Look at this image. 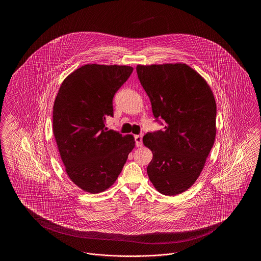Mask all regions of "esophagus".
I'll use <instances>...</instances> for the list:
<instances>
[{"label":"esophagus","mask_w":261,"mask_h":261,"mask_svg":"<svg viewBox=\"0 0 261 261\" xmlns=\"http://www.w3.org/2000/svg\"><path fill=\"white\" fill-rule=\"evenodd\" d=\"M135 142H136L137 147H141L143 145V135H136Z\"/></svg>","instance_id":"esophagus-1"}]
</instances>
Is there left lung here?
<instances>
[{"instance_id":"8db88e82","label":"left lung","mask_w":261,"mask_h":261,"mask_svg":"<svg viewBox=\"0 0 261 261\" xmlns=\"http://www.w3.org/2000/svg\"><path fill=\"white\" fill-rule=\"evenodd\" d=\"M136 70L155 120L164 121L162 130L143 138L153 154L147 167L149 180L162 195L181 194L199 178L214 144L212 91L185 63L137 65Z\"/></svg>"}]
</instances>
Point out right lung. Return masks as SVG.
Returning a JSON list of instances; mask_svg holds the SVG:
<instances>
[{
	"label": "right lung",
	"instance_id": "obj_1",
	"mask_svg": "<svg viewBox=\"0 0 261 261\" xmlns=\"http://www.w3.org/2000/svg\"><path fill=\"white\" fill-rule=\"evenodd\" d=\"M133 72L126 65L86 64L62 82L53 110V131L65 171L75 185L97 194L114 184L129 152L132 135L108 130L112 99Z\"/></svg>",
	"mask_w": 261,
	"mask_h": 261
}]
</instances>
